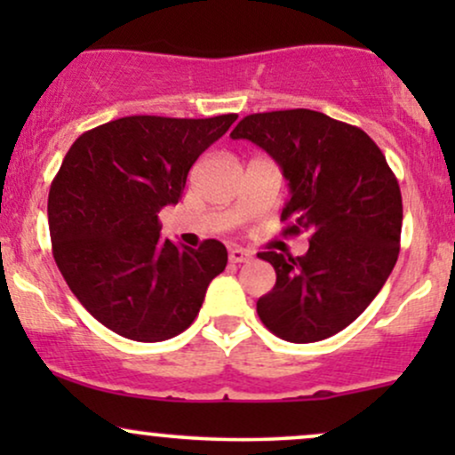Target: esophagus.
Returning a JSON list of instances; mask_svg holds the SVG:
<instances>
[{
  "instance_id": "34e87169",
  "label": "esophagus",
  "mask_w": 455,
  "mask_h": 455,
  "mask_svg": "<svg viewBox=\"0 0 455 455\" xmlns=\"http://www.w3.org/2000/svg\"><path fill=\"white\" fill-rule=\"evenodd\" d=\"M250 259H252V254H250L248 250H243V248L228 250V260H231V263H248Z\"/></svg>"
}]
</instances>
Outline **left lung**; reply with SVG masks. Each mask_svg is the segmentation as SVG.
<instances>
[{"mask_svg": "<svg viewBox=\"0 0 455 455\" xmlns=\"http://www.w3.org/2000/svg\"><path fill=\"white\" fill-rule=\"evenodd\" d=\"M231 139L278 162L291 190L284 233H310L304 257L259 252L275 269V286L257 301L260 321L286 342L325 340L362 315L398 260V180L362 128L310 108L248 115Z\"/></svg>", "mask_w": 455, "mask_h": 455, "instance_id": "1", "label": "left lung"}]
</instances>
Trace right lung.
Listing matches in <instances>:
<instances>
[{
    "mask_svg": "<svg viewBox=\"0 0 455 455\" xmlns=\"http://www.w3.org/2000/svg\"><path fill=\"white\" fill-rule=\"evenodd\" d=\"M237 115L175 119L132 115L87 130L49 190L53 257L72 293L128 340L162 342L188 329L227 248L160 239L158 213L177 205L188 171Z\"/></svg>",
    "mask_w": 455,
    "mask_h": 455,
    "instance_id": "add662e5",
    "label": "right lung"
}]
</instances>
